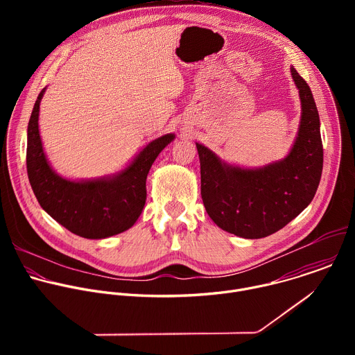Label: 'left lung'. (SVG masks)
Segmentation results:
<instances>
[{"instance_id":"1","label":"left lung","mask_w":355,"mask_h":355,"mask_svg":"<svg viewBox=\"0 0 355 355\" xmlns=\"http://www.w3.org/2000/svg\"><path fill=\"white\" fill-rule=\"evenodd\" d=\"M299 89L302 116L289 155L261 168L222 162L196 143L200 195L211 219L223 230L244 237H267L295 219L315 196L323 170L319 112L306 81L291 67Z\"/></svg>"}]
</instances>
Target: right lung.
<instances>
[{
  "instance_id": "add662e5",
  "label": "right lung",
  "mask_w": 355,
  "mask_h": 355,
  "mask_svg": "<svg viewBox=\"0 0 355 355\" xmlns=\"http://www.w3.org/2000/svg\"><path fill=\"white\" fill-rule=\"evenodd\" d=\"M37 95L28 123L26 170L40 207L56 222L84 239H105L132 227L146 204V178L151 164L175 135L150 141L121 173L96 180L71 181L50 167L39 135Z\"/></svg>"
}]
</instances>
